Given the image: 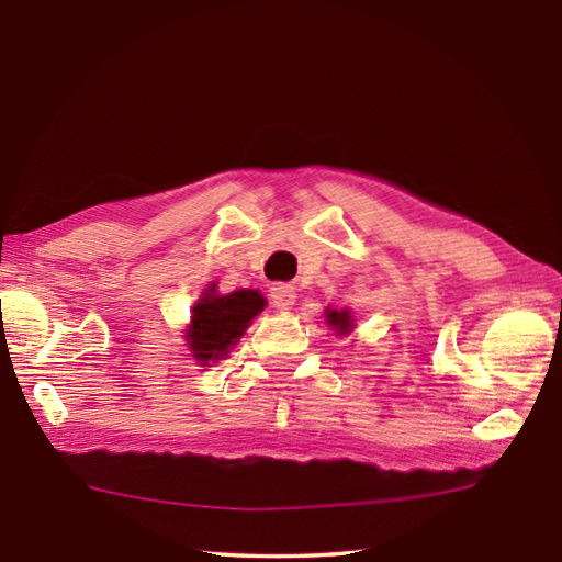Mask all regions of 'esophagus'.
I'll use <instances>...</instances> for the list:
<instances>
[{
    "label": "esophagus",
    "mask_w": 562,
    "mask_h": 562,
    "mask_svg": "<svg viewBox=\"0 0 562 562\" xmlns=\"http://www.w3.org/2000/svg\"><path fill=\"white\" fill-rule=\"evenodd\" d=\"M270 300L278 310H292V304L296 302V292L292 284H274L270 290Z\"/></svg>",
    "instance_id": "1"
}]
</instances>
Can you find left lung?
Listing matches in <instances>:
<instances>
[{
	"instance_id": "8db88e82",
	"label": "left lung",
	"mask_w": 562,
	"mask_h": 562,
	"mask_svg": "<svg viewBox=\"0 0 562 562\" xmlns=\"http://www.w3.org/2000/svg\"><path fill=\"white\" fill-rule=\"evenodd\" d=\"M326 322L331 324L334 328H338V331H348L350 328V316L348 312H326Z\"/></svg>"
}]
</instances>
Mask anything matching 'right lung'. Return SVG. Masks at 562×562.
<instances>
[{"instance_id":"add662e5","label":"right lung","mask_w":562,"mask_h":562,"mask_svg":"<svg viewBox=\"0 0 562 562\" xmlns=\"http://www.w3.org/2000/svg\"><path fill=\"white\" fill-rule=\"evenodd\" d=\"M194 306L190 346L196 360H218L244 336L252 316H258L266 300L252 290H238L226 296L212 294Z\"/></svg>"}]
</instances>
